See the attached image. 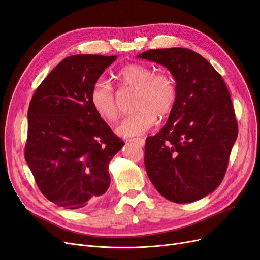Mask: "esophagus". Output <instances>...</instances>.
Listing matches in <instances>:
<instances>
[{
	"instance_id": "esophagus-1",
	"label": "esophagus",
	"mask_w": 260,
	"mask_h": 260,
	"mask_svg": "<svg viewBox=\"0 0 260 260\" xmlns=\"http://www.w3.org/2000/svg\"><path fill=\"white\" fill-rule=\"evenodd\" d=\"M129 141L131 142H135V144L139 145L140 147H144L145 146V142H146L144 138H132V139H129Z\"/></svg>"
}]
</instances>
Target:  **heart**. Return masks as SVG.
<instances>
[{
    "label": "heart",
    "instance_id": "obj_1",
    "mask_svg": "<svg viewBox=\"0 0 260 260\" xmlns=\"http://www.w3.org/2000/svg\"><path fill=\"white\" fill-rule=\"evenodd\" d=\"M116 80L124 87L136 91L133 112L116 126L115 133L124 138L139 136L148 132L173 109L176 100L175 82L171 75L154 72L147 64L129 63L116 71ZM90 103L96 113L107 122H113L119 108L113 89L108 82L98 80L91 86Z\"/></svg>",
    "mask_w": 260,
    "mask_h": 260
}]
</instances>
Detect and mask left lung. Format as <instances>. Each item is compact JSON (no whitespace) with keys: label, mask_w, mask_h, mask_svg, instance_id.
<instances>
[{"label":"left lung","mask_w":260,"mask_h":260,"mask_svg":"<svg viewBox=\"0 0 260 260\" xmlns=\"http://www.w3.org/2000/svg\"><path fill=\"white\" fill-rule=\"evenodd\" d=\"M169 69L176 100L169 120L146 139L145 166L154 188L175 203H191L220 185L238 123L221 75L188 48L150 49L137 56Z\"/></svg>","instance_id":"1"}]
</instances>
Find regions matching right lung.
Returning a JSON list of instances; mask_svg holds the SVG:
<instances>
[{
	"instance_id": "obj_1",
	"label": "right lung",
	"mask_w": 260,
	"mask_h": 260,
	"mask_svg": "<svg viewBox=\"0 0 260 260\" xmlns=\"http://www.w3.org/2000/svg\"><path fill=\"white\" fill-rule=\"evenodd\" d=\"M116 56L73 55L49 72L28 110L24 158L37 185L58 206L96 204L110 186L111 158L124 146L90 103V90Z\"/></svg>"
}]
</instances>
